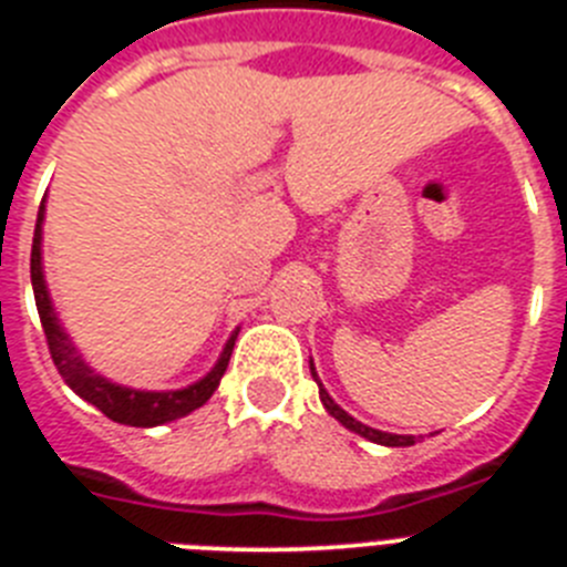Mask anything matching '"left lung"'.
<instances>
[{"label": "left lung", "instance_id": "1", "mask_svg": "<svg viewBox=\"0 0 567 567\" xmlns=\"http://www.w3.org/2000/svg\"><path fill=\"white\" fill-rule=\"evenodd\" d=\"M309 369H312V378H315V383H318L320 403H323V409H327V412L332 414V417L338 420L340 425H346L349 432L360 434V437H365V440H372V443H378V445H389V449H400V445H414V443H417V437H414V434H389V432H380V429H372V425L360 423V420H354L352 414L343 412V409H340V405L334 403L332 398H329V392H327V389H323V383H320L318 372H315L312 360H309Z\"/></svg>", "mask_w": 567, "mask_h": 567}]
</instances>
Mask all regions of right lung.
Wrapping results in <instances>:
<instances>
[{"mask_svg": "<svg viewBox=\"0 0 567 567\" xmlns=\"http://www.w3.org/2000/svg\"><path fill=\"white\" fill-rule=\"evenodd\" d=\"M42 224H44V202L42 207H39L37 233H33V249H30V284H33V295H37V309H39V318H42L44 338H48L50 358H53V363H56L64 383H68L79 398L96 405L99 412L107 414L113 423L138 425V429H153V425L187 417L189 412L202 409V405L213 398V392L218 389V383H221L224 372H227L229 354H233L238 329L229 334V340L224 343L221 358L215 360L213 369H209L202 380H195V383L184 385V389H169V392H144V389H130V385L113 383V380L93 372V369L84 363L82 352L73 346L70 334L64 332L62 320H59L56 315V307H53V300H50L48 280H44V267H42Z\"/></svg>", "mask_w": 567, "mask_h": 567, "instance_id": "right-lung-1", "label": "right lung"}]
</instances>
